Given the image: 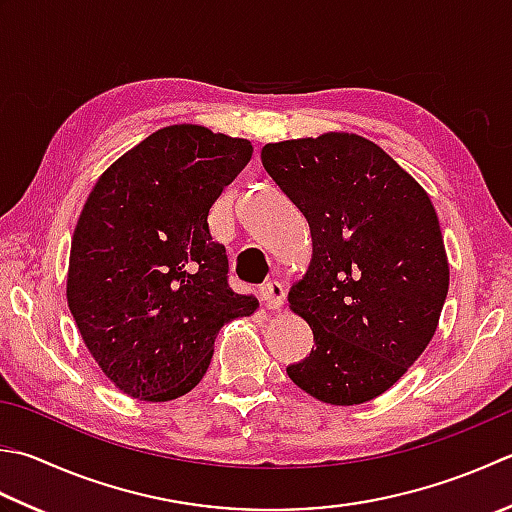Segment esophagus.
Returning <instances> with one entry per match:
<instances>
[{
    "label": "esophagus",
    "mask_w": 512,
    "mask_h": 512,
    "mask_svg": "<svg viewBox=\"0 0 512 512\" xmlns=\"http://www.w3.org/2000/svg\"><path fill=\"white\" fill-rule=\"evenodd\" d=\"M259 295H262V302L268 310H279L284 306V299H286V290L282 284L277 282H268L259 290Z\"/></svg>",
    "instance_id": "1"
}]
</instances>
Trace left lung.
<instances>
[{
	"instance_id": "obj_1",
	"label": "left lung",
	"mask_w": 512,
	"mask_h": 512,
	"mask_svg": "<svg viewBox=\"0 0 512 512\" xmlns=\"http://www.w3.org/2000/svg\"><path fill=\"white\" fill-rule=\"evenodd\" d=\"M262 164L313 237L288 306L315 348L286 373L324 404L370 402L417 362L442 315L450 268L435 206L384 148L355 133L266 144Z\"/></svg>"
}]
</instances>
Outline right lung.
I'll return each mask as SVG.
<instances>
[{"instance_id":"right-lung-1","label":"right lung","mask_w":512,"mask_h":512,"mask_svg":"<svg viewBox=\"0 0 512 512\" xmlns=\"http://www.w3.org/2000/svg\"><path fill=\"white\" fill-rule=\"evenodd\" d=\"M253 157L206 126L155 130L110 164L79 213L66 299L88 353L124 395L170 402L206 375L219 328L259 302L228 288L208 210Z\"/></svg>"}]
</instances>
